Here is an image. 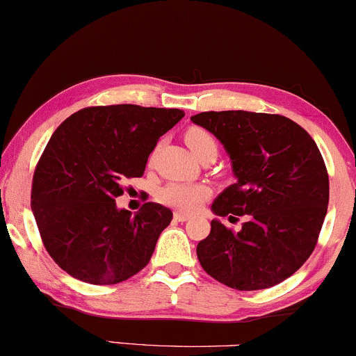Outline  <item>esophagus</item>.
Instances as JSON below:
<instances>
[{"instance_id": "esophagus-1", "label": "esophagus", "mask_w": 356, "mask_h": 356, "mask_svg": "<svg viewBox=\"0 0 356 356\" xmlns=\"http://www.w3.org/2000/svg\"><path fill=\"white\" fill-rule=\"evenodd\" d=\"M189 218H191V214H187V212H181V211L174 212V219L179 220V222H184V220H187Z\"/></svg>"}]
</instances>
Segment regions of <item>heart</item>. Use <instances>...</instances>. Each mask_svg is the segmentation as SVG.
Wrapping results in <instances>:
<instances>
[{
    "label": "heart",
    "mask_w": 356,
    "mask_h": 356,
    "mask_svg": "<svg viewBox=\"0 0 356 356\" xmlns=\"http://www.w3.org/2000/svg\"><path fill=\"white\" fill-rule=\"evenodd\" d=\"M186 144L195 155H201L204 149L209 145H216L214 137L201 127H191L187 129ZM212 189L207 184H192V182H169L162 186L157 192V201L169 207H175L179 211H195L204 201L211 197Z\"/></svg>",
    "instance_id": "b5f03b06"
}]
</instances>
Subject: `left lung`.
<instances>
[{"instance_id":"8db88e82","label":"left lung","mask_w":356,"mask_h":356,"mask_svg":"<svg viewBox=\"0 0 356 356\" xmlns=\"http://www.w3.org/2000/svg\"><path fill=\"white\" fill-rule=\"evenodd\" d=\"M192 122L222 142L238 177L212 211L248 218L239 232L211 220V232L197 244L204 271L238 291L288 280L312 256L328 209V170L318 145L277 113L202 112Z\"/></svg>"}]
</instances>
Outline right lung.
<instances>
[{
  "label": "right lung",
  "mask_w": 356,
  "mask_h": 356,
  "mask_svg": "<svg viewBox=\"0 0 356 356\" xmlns=\"http://www.w3.org/2000/svg\"><path fill=\"white\" fill-rule=\"evenodd\" d=\"M179 108L99 105L75 112L53 132L35 167L31 209L43 246L58 266L90 284H117L150 261L172 211L145 202L118 211L127 179L142 177L147 159Z\"/></svg>",
  "instance_id": "right-lung-1"
}]
</instances>
